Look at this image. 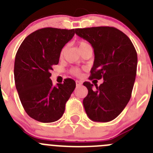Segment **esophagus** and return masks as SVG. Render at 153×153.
<instances>
[{
  "instance_id": "1",
  "label": "esophagus",
  "mask_w": 153,
  "mask_h": 153,
  "mask_svg": "<svg viewBox=\"0 0 153 153\" xmlns=\"http://www.w3.org/2000/svg\"><path fill=\"white\" fill-rule=\"evenodd\" d=\"M76 86H80L82 84V82L79 80H76Z\"/></svg>"
}]
</instances>
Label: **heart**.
Returning a JSON list of instances; mask_svg holds the SVG:
<instances>
[{"instance_id":"heart-1","label":"heart","mask_w":153,"mask_h":153,"mask_svg":"<svg viewBox=\"0 0 153 153\" xmlns=\"http://www.w3.org/2000/svg\"><path fill=\"white\" fill-rule=\"evenodd\" d=\"M87 43H86V41H80L79 43V48H80V47H84V46L87 45ZM63 50H62L61 51V53L60 54H63ZM70 72H71V74H74V76H80L81 74V70L79 68H73L72 70H70Z\"/></svg>"}]
</instances>
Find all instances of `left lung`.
Listing matches in <instances>:
<instances>
[{"instance_id": "obj_1", "label": "left lung", "mask_w": 153, "mask_h": 153, "mask_svg": "<svg viewBox=\"0 0 153 153\" xmlns=\"http://www.w3.org/2000/svg\"><path fill=\"white\" fill-rule=\"evenodd\" d=\"M76 34L91 44L94 62L90 79H103L98 86L83 85L88 94L83 99L85 111L96 122L117 118L131 98L137 69V53L130 39L113 27L75 29Z\"/></svg>"}]
</instances>
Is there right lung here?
Returning <instances> with one entry per match:
<instances>
[{"label":"right lung","mask_w":153,"mask_h":153,"mask_svg":"<svg viewBox=\"0 0 153 153\" xmlns=\"http://www.w3.org/2000/svg\"><path fill=\"white\" fill-rule=\"evenodd\" d=\"M75 34V30L46 27L24 39L14 62L16 89L24 110L41 123L58 120L76 87L75 81L65 79L53 86L50 79L52 67L59 63L63 47Z\"/></svg>","instance_id":"add662e5"}]
</instances>
